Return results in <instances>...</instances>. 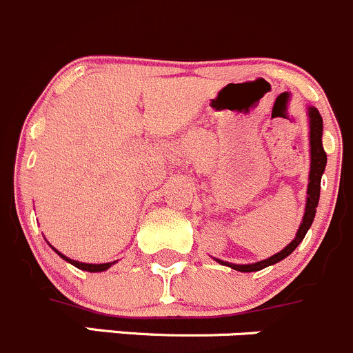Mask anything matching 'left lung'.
Instances as JSON below:
<instances>
[{
    "label": "left lung",
    "instance_id": "left-lung-1",
    "mask_svg": "<svg viewBox=\"0 0 353 353\" xmlns=\"http://www.w3.org/2000/svg\"><path fill=\"white\" fill-rule=\"evenodd\" d=\"M307 115H309V145H310V170H309V184H307V200H305V212H303L302 222L299 225V231H296L295 238L292 239V243L285 246L281 252L274 253L272 256L265 260H260V262L253 263H232L225 262V260L215 259V262L222 263V265H228V268L234 269L239 272H255L260 269H265L269 265H274V263L281 262L283 259L290 255L300 243L305 238L307 231L312 225L314 217H316L317 205H319V194H321V177H323L324 169H326L327 157L326 152L323 148V117H321L319 110L316 107H307Z\"/></svg>",
    "mask_w": 353,
    "mask_h": 353
}]
</instances>
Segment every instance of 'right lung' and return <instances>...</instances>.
<instances>
[{
	"instance_id": "1",
	"label": "right lung",
	"mask_w": 353,
	"mask_h": 353,
	"mask_svg": "<svg viewBox=\"0 0 353 353\" xmlns=\"http://www.w3.org/2000/svg\"><path fill=\"white\" fill-rule=\"evenodd\" d=\"M48 245H50V243H48ZM50 246H51V245H50ZM51 248H53V246H51ZM53 250H54V252H57V255H60L61 259L65 260V262L72 263V265H75V268L81 269V271H88V272H103V271H107V269H110L112 265H114V263H117V260H115V262H107V263H84V262H79V260L68 259V256H65L63 253L58 252L57 248H53Z\"/></svg>"
}]
</instances>
